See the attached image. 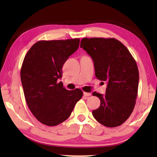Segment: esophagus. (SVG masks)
I'll return each mask as SVG.
<instances>
[{
  "label": "esophagus",
  "instance_id": "esophagus-1",
  "mask_svg": "<svg viewBox=\"0 0 157 157\" xmlns=\"http://www.w3.org/2000/svg\"><path fill=\"white\" fill-rule=\"evenodd\" d=\"M83 94L84 96H90V95H91V93H87V92H84Z\"/></svg>",
  "mask_w": 157,
  "mask_h": 157
}]
</instances>
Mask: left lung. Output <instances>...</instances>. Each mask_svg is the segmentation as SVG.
<instances>
[{
	"mask_svg": "<svg viewBox=\"0 0 157 157\" xmlns=\"http://www.w3.org/2000/svg\"><path fill=\"white\" fill-rule=\"evenodd\" d=\"M80 47L94 61L95 77L107 83L105 95L93 93L100 100L93 116L106 127L121 125L136 104L139 80L136 61L128 49L113 38H83Z\"/></svg>",
	"mask_w": 157,
	"mask_h": 157,
	"instance_id": "left-lung-1",
	"label": "left lung"
}]
</instances>
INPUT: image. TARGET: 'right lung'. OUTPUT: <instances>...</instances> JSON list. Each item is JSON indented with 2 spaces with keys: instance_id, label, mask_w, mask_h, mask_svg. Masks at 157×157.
<instances>
[{
  "instance_id": "add662e5",
  "label": "right lung",
  "mask_w": 157,
  "mask_h": 157,
  "mask_svg": "<svg viewBox=\"0 0 157 157\" xmlns=\"http://www.w3.org/2000/svg\"><path fill=\"white\" fill-rule=\"evenodd\" d=\"M79 39L39 41L25 56L21 79L26 102L34 116L42 124L55 126L71 116L83 92L66 90L63 83L62 67L79 48Z\"/></svg>"
}]
</instances>
